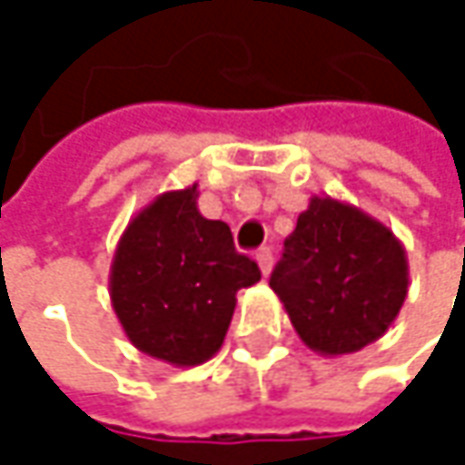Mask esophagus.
<instances>
[{
    "mask_svg": "<svg viewBox=\"0 0 465 465\" xmlns=\"http://www.w3.org/2000/svg\"><path fill=\"white\" fill-rule=\"evenodd\" d=\"M257 264H260L262 275H270V270H272V252L267 246L257 252Z\"/></svg>",
    "mask_w": 465,
    "mask_h": 465,
    "instance_id": "esophagus-1",
    "label": "esophagus"
}]
</instances>
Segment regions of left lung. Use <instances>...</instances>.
<instances>
[{
	"label": "left lung",
	"instance_id": "left-lung-1",
	"mask_svg": "<svg viewBox=\"0 0 465 465\" xmlns=\"http://www.w3.org/2000/svg\"><path fill=\"white\" fill-rule=\"evenodd\" d=\"M407 283L399 238L334 198H311L270 275L300 340L321 356L356 353L380 340L404 305Z\"/></svg>",
	"mask_w": 465,
	"mask_h": 465
}]
</instances>
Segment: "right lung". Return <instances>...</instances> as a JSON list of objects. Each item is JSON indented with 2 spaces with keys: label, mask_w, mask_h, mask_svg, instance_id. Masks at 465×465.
Here are the masks:
<instances>
[{
  "label": "right lung",
  "mask_w": 465,
  "mask_h": 465,
  "mask_svg": "<svg viewBox=\"0 0 465 465\" xmlns=\"http://www.w3.org/2000/svg\"><path fill=\"white\" fill-rule=\"evenodd\" d=\"M198 184L163 193L125 227L109 272L128 340L160 361L195 367L224 342L238 289L262 278L232 232L198 211Z\"/></svg>",
  "instance_id": "1"
}]
</instances>
